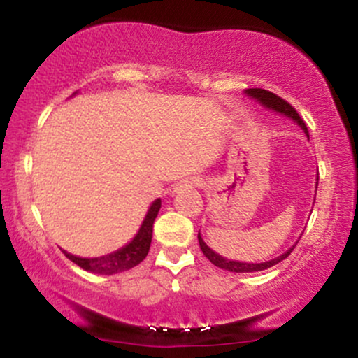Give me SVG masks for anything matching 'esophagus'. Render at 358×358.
I'll list each match as a JSON object with an SVG mask.
<instances>
[{"label":"esophagus","instance_id":"esophagus-1","mask_svg":"<svg viewBox=\"0 0 358 358\" xmlns=\"http://www.w3.org/2000/svg\"><path fill=\"white\" fill-rule=\"evenodd\" d=\"M196 187H202V180L200 178H187V180H182L178 185L175 187V192L178 190H188V188H196Z\"/></svg>","mask_w":358,"mask_h":358}]
</instances>
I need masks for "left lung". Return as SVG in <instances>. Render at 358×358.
<instances>
[{
  "label": "left lung",
  "mask_w": 358,
  "mask_h": 358,
  "mask_svg": "<svg viewBox=\"0 0 358 358\" xmlns=\"http://www.w3.org/2000/svg\"><path fill=\"white\" fill-rule=\"evenodd\" d=\"M245 92H248L249 96H252L254 99H257L259 102H261V104H264L266 108H269V109L276 110V113H281V114H285V116H287V117L294 119V121H296L298 124L301 126L303 129H305V133L308 134V127H306V124H305V121H303V119L299 117L298 110L294 109L293 106L289 104V102L282 99V97L276 96V94H273V92H271V90L257 89V87L248 89V90H245ZM199 242H200V249H202V252L205 254V257H207L208 261L212 262V264H215L217 268H220V269L231 271V273H256V271H264V269H268V268H273L274 264H278V262H281L282 259H286L287 256H289L291 250H293V249L286 250L285 254H281V256H279V257L273 259V261L259 262V264H249V262L231 261V259H225V257L219 256V254H215V252H213V250H212L210 248H208V245L205 244V242L202 241V237H200V234H199Z\"/></svg>",
  "instance_id": "left-lung-1"
}]
</instances>
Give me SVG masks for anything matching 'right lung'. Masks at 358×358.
I'll return each instance as SVG.
<instances>
[{
    "label": "right lung",
    "mask_w": 358,
    "mask_h": 358,
    "mask_svg": "<svg viewBox=\"0 0 358 358\" xmlns=\"http://www.w3.org/2000/svg\"><path fill=\"white\" fill-rule=\"evenodd\" d=\"M159 208H162V200L158 199L156 202H153V205H151L150 210H148L146 219L143 222L136 237H134L126 248L119 249L116 252L109 254V256L94 259L77 257L67 252H65V256L71 259L72 262H76L77 266H80L82 269L96 274H117L134 268V266H138L139 262L148 256V252H150L151 236H153V222L156 219V215H158Z\"/></svg>",
    "instance_id": "add662e5"
}]
</instances>
